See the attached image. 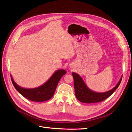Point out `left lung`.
<instances>
[{
    "label": "left lung",
    "instance_id": "obj_1",
    "mask_svg": "<svg viewBox=\"0 0 132 132\" xmlns=\"http://www.w3.org/2000/svg\"><path fill=\"white\" fill-rule=\"evenodd\" d=\"M72 75L74 78V90H75V95L77 99L81 102L85 103H98L106 99L118 88L122 78V76L118 83L112 89L107 91L106 92L97 93L91 90L78 74L73 73Z\"/></svg>",
    "mask_w": 132,
    "mask_h": 132
}]
</instances>
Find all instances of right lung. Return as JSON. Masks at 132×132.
<instances>
[{
    "label": "right lung",
    "instance_id": "obj_1",
    "mask_svg": "<svg viewBox=\"0 0 132 132\" xmlns=\"http://www.w3.org/2000/svg\"><path fill=\"white\" fill-rule=\"evenodd\" d=\"M66 73V71L64 70H57L45 84L32 89H26L20 87L14 82L11 76V79L16 90L26 99L33 102H44L53 96L59 80Z\"/></svg>",
    "mask_w": 132,
    "mask_h": 132
}]
</instances>
